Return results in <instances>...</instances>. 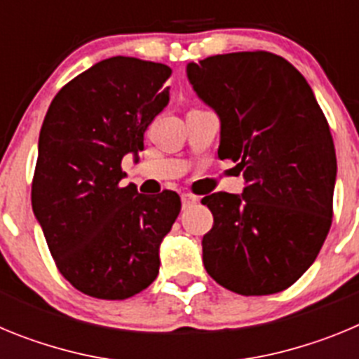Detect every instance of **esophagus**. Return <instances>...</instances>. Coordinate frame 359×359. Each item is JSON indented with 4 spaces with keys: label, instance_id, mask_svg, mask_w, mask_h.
Wrapping results in <instances>:
<instances>
[{
    "label": "esophagus",
    "instance_id": "34e87169",
    "mask_svg": "<svg viewBox=\"0 0 359 359\" xmlns=\"http://www.w3.org/2000/svg\"><path fill=\"white\" fill-rule=\"evenodd\" d=\"M196 201H198V196H194V194H183L182 196L183 208L190 207V205H192V203H196Z\"/></svg>",
    "mask_w": 359,
    "mask_h": 359
}]
</instances>
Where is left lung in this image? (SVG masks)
I'll return each instance as SVG.
<instances>
[{"instance_id":"left-lung-1","label":"left lung","mask_w":359,"mask_h":359,"mask_svg":"<svg viewBox=\"0 0 359 359\" xmlns=\"http://www.w3.org/2000/svg\"><path fill=\"white\" fill-rule=\"evenodd\" d=\"M187 77L221 122L217 154L237 161L243 194L201 199L214 215L203 237L207 273L239 294L284 291L318 255L332 221L336 152L304 75L269 52L187 65Z\"/></svg>"}]
</instances>
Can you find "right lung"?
I'll use <instances>...</instances> for the list:
<instances>
[{
    "mask_svg": "<svg viewBox=\"0 0 359 359\" xmlns=\"http://www.w3.org/2000/svg\"><path fill=\"white\" fill-rule=\"evenodd\" d=\"M167 65L135 57L97 62L62 88L39 133L32 208L62 277L82 293L123 300L160 271V244L180 196L123 187L120 163L169 104Z\"/></svg>",
    "mask_w": 359,
    "mask_h": 359,
    "instance_id": "add662e5",
    "label": "right lung"
}]
</instances>
